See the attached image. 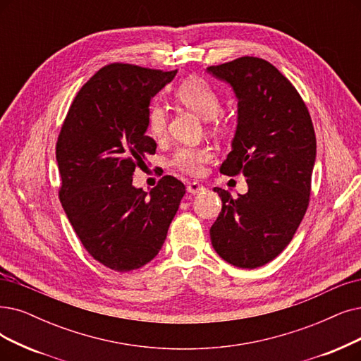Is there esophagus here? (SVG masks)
<instances>
[{
    "instance_id": "obj_1",
    "label": "esophagus",
    "mask_w": 361,
    "mask_h": 361,
    "mask_svg": "<svg viewBox=\"0 0 361 361\" xmlns=\"http://www.w3.org/2000/svg\"><path fill=\"white\" fill-rule=\"evenodd\" d=\"M186 190H188L190 194H198L201 191H204V185H201L198 182H191Z\"/></svg>"
}]
</instances>
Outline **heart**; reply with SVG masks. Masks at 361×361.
Wrapping results in <instances>:
<instances>
[{
	"label": "heart",
	"instance_id": "heart-1",
	"mask_svg": "<svg viewBox=\"0 0 361 361\" xmlns=\"http://www.w3.org/2000/svg\"><path fill=\"white\" fill-rule=\"evenodd\" d=\"M179 104L198 114L200 117L212 120L214 127L225 124L221 112V97L212 84L200 77L183 80L175 90ZM167 112L160 104H152L148 108V132L154 139H161L166 135ZM213 160V152L209 147H182L171 158V164L178 170L191 176L204 173L207 163Z\"/></svg>",
	"mask_w": 361,
	"mask_h": 361
}]
</instances>
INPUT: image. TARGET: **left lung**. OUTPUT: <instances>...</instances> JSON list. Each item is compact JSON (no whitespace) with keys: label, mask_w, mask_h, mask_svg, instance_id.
Returning <instances> with one entry per match:
<instances>
[{"label":"left lung","mask_w":361,"mask_h":361,"mask_svg":"<svg viewBox=\"0 0 361 361\" xmlns=\"http://www.w3.org/2000/svg\"><path fill=\"white\" fill-rule=\"evenodd\" d=\"M209 72L233 85L238 124L221 173L247 178L234 198L214 188L222 210L210 228L213 249L238 268H257L289 244L310 204L317 140L308 108L293 84L261 57L243 56Z\"/></svg>","instance_id":"obj_1"}]
</instances>
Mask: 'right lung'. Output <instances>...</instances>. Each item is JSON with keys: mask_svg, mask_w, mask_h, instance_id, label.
<instances>
[{"mask_svg": "<svg viewBox=\"0 0 361 361\" xmlns=\"http://www.w3.org/2000/svg\"><path fill=\"white\" fill-rule=\"evenodd\" d=\"M178 71L109 63L71 104L56 143L59 198L84 249L97 262L128 272L160 252L185 185L163 176L148 192L135 188L157 143L147 136L151 97Z\"/></svg>", "mask_w": 361, "mask_h": 361, "instance_id": "obj_1", "label": "right lung"}]
</instances>
